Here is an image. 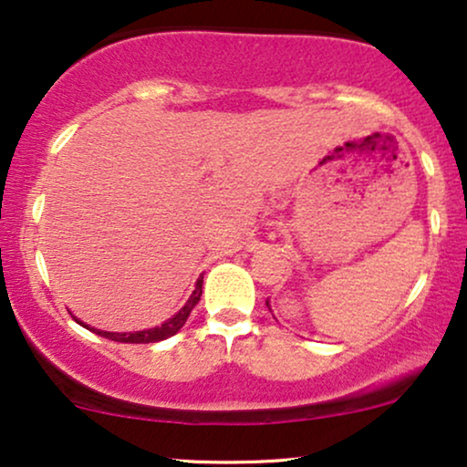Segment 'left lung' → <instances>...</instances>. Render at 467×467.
Masks as SVG:
<instances>
[{"instance_id": "left-lung-1", "label": "left lung", "mask_w": 467, "mask_h": 467, "mask_svg": "<svg viewBox=\"0 0 467 467\" xmlns=\"http://www.w3.org/2000/svg\"><path fill=\"white\" fill-rule=\"evenodd\" d=\"M267 306H269V304H267Z\"/></svg>"}]
</instances>
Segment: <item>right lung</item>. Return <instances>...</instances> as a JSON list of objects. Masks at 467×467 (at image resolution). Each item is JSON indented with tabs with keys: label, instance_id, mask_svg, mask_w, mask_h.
Segmentation results:
<instances>
[{
	"label": "right lung",
	"instance_id": "add662e5",
	"mask_svg": "<svg viewBox=\"0 0 467 467\" xmlns=\"http://www.w3.org/2000/svg\"><path fill=\"white\" fill-rule=\"evenodd\" d=\"M200 295H202V275L198 277L196 282V288H193L192 297L187 299V304L182 306V308L176 312L172 318H168V321L161 323L159 327H152V329H144V332H125V334H116V332H101V329H92L94 334L103 336V338H109V340H116V342H131V345H146V342H159V340H165L170 338V336H174L179 329L185 326V321L190 318L192 310L196 308V304L200 302ZM79 326H84L86 329H90L86 326V323H81L79 318H75Z\"/></svg>",
	"mask_w": 467,
	"mask_h": 467
}]
</instances>
